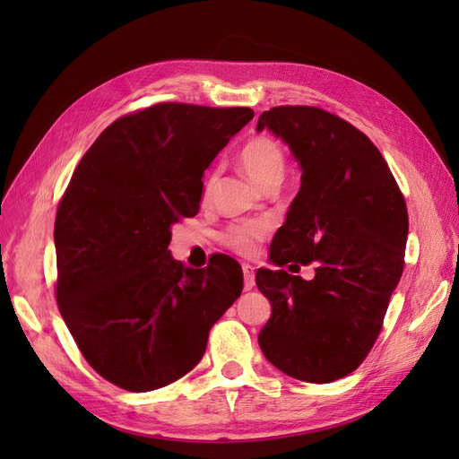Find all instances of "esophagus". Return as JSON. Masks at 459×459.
Segmentation results:
<instances>
[{"label":"esophagus","instance_id":"esophagus-1","mask_svg":"<svg viewBox=\"0 0 459 459\" xmlns=\"http://www.w3.org/2000/svg\"><path fill=\"white\" fill-rule=\"evenodd\" d=\"M243 275H245V290H251L255 287V268L243 264Z\"/></svg>","mask_w":459,"mask_h":459}]
</instances>
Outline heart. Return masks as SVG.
Wrapping results in <instances>:
<instances>
[{"mask_svg": "<svg viewBox=\"0 0 459 459\" xmlns=\"http://www.w3.org/2000/svg\"><path fill=\"white\" fill-rule=\"evenodd\" d=\"M241 170L262 189L272 184H281L285 176V152L273 140L266 135H258L248 140L239 152ZM214 178H208L204 184L203 197H211ZM270 226L266 221H239L228 226L220 235V241L238 255L248 256L256 251L258 243L266 238Z\"/></svg>", "mask_w": 459, "mask_h": 459, "instance_id": "1", "label": "heart"}]
</instances>
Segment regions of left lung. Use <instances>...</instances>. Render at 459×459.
I'll use <instances>...</instances> for the list:
<instances>
[{
    "instance_id": "left-lung-1",
    "label": "left lung",
    "mask_w": 459,
    "mask_h": 459,
    "mask_svg": "<svg viewBox=\"0 0 459 459\" xmlns=\"http://www.w3.org/2000/svg\"><path fill=\"white\" fill-rule=\"evenodd\" d=\"M264 128L281 137L302 170L270 260L280 268L314 262L316 275L256 272L272 304L258 344L289 377L331 383L364 362L383 327L404 270L406 201L369 137L327 110L273 107L258 118Z\"/></svg>"
}]
</instances>
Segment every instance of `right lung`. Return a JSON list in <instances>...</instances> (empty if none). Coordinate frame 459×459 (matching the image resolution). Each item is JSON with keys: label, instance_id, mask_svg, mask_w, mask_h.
Segmentation results:
<instances>
[{"label": "right lung", "instance_id": "obj_1", "mask_svg": "<svg viewBox=\"0 0 459 459\" xmlns=\"http://www.w3.org/2000/svg\"><path fill=\"white\" fill-rule=\"evenodd\" d=\"M253 117L159 103L115 120L76 166L55 218L57 304L88 364L120 388L184 377L241 295L233 258L186 268L169 245L199 212L204 170Z\"/></svg>", "mask_w": 459, "mask_h": 459}]
</instances>
